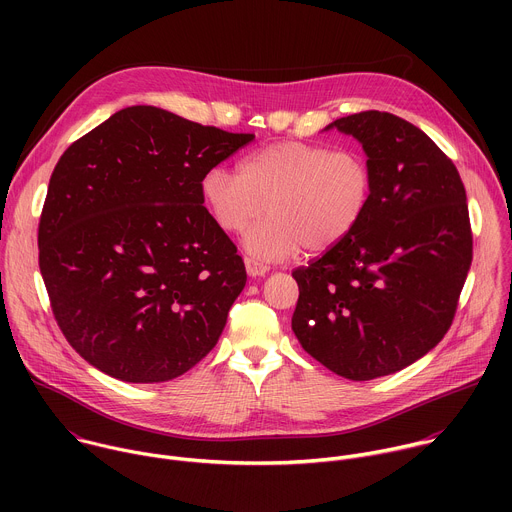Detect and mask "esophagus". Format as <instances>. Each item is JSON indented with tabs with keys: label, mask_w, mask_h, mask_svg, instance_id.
<instances>
[{
	"label": "esophagus",
	"mask_w": 512,
	"mask_h": 512,
	"mask_svg": "<svg viewBox=\"0 0 512 512\" xmlns=\"http://www.w3.org/2000/svg\"><path fill=\"white\" fill-rule=\"evenodd\" d=\"M245 267H247V273L253 275V277H259V275H265L269 271V265L255 259V257H245Z\"/></svg>",
	"instance_id": "esophagus-1"
}]
</instances>
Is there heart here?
<instances>
[{"instance_id":"obj_1","label":"heart","mask_w":512,"mask_h":512,"mask_svg":"<svg viewBox=\"0 0 512 512\" xmlns=\"http://www.w3.org/2000/svg\"><path fill=\"white\" fill-rule=\"evenodd\" d=\"M375 172L367 154L324 143L275 141L251 152L239 172L214 166L200 178V198L225 233L255 225L245 247L265 261L328 253L342 245L367 216Z\"/></svg>"}]
</instances>
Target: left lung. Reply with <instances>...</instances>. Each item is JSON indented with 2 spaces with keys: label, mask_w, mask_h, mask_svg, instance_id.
<instances>
[{
  "label": "left lung",
  "mask_w": 512,
  "mask_h": 512,
  "mask_svg": "<svg viewBox=\"0 0 512 512\" xmlns=\"http://www.w3.org/2000/svg\"><path fill=\"white\" fill-rule=\"evenodd\" d=\"M330 127L362 143L373 202L342 245L291 271V328L332 373L371 381L409 367L454 322L472 263L466 188L454 162L393 113L360 111Z\"/></svg>",
  "instance_id": "left-lung-1"
}]
</instances>
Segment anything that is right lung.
<instances>
[{
  "label": "right lung",
  "instance_id": "1",
  "mask_svg": "<svg viewBox=\"0 0 512 512\" xmlns=\"http://www.w3.org/2000/svg\"><path fill=\"white\" fill-rule=\"evenodd\" d=\"M253 139L137 105L60 156L38 261L58 328L95 369L164 383L214 348L247 271L200 178Z\"/></svg>",
  "mask_w": 512,
  "mask_h": 512
}]
</instances>
